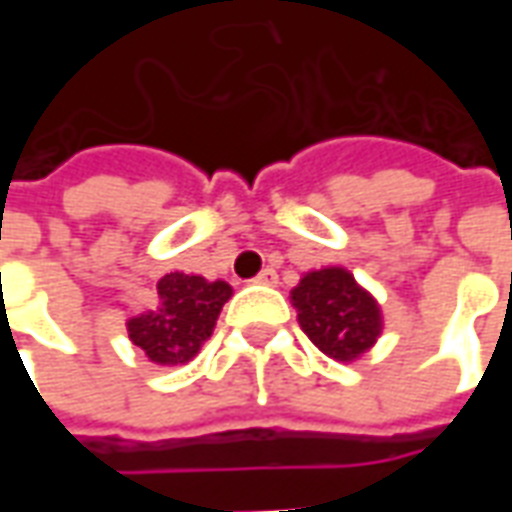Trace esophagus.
Here are the masks:
<instances>
[{"label":"esophagus","instance_id":"esophagus-1","mask_svg":"<svg viewBox=\"0 0 512 512\" xmlns=\"http://www.w3.org/2000/svg\"><path fill=\"white\" fill-rule=\"evenodd\" d=\"M277 271H274V268H263V271H260V274H257L255 277V282L257 285H277Z\"/></svg>","mask_w":512,"mask_h":512}]
</instances>
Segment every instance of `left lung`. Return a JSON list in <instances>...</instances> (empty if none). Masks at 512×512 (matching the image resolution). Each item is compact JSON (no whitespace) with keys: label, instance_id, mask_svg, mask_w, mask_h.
<instances>
[{"label":"left lung","instance_id":"8db88e82","mask_svg":"<svg viewBox=\"0 0 512 512\" xmlns=\"http://www.w3.org/2000/svg\"><path fill=\"white\" fill-rule=\"evenodd\" d=\"M304 334L337 362L365 354L381 334V310L376 299L356 285L345 268H321L304 274L293 288Z\"/></svg>","mask_w":512,"mask_h":512}]
</instances>
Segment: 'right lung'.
Listing matches in <instances>:
<instances>
[{
  "label": "right lung",
  "mask_w": 512,
  "mask_h": 512,
  "mask_svg": "<svg viewBox=\"0 0 512 512\" xmlns=\"http://www.w3.org/2000/svg\"><path fill=\"white\" fill-rule=\"evenodd\" d=\"M233 288L189 274L158 279V307L128 321V337L156 365H183L211 337L216 318Z\"/></svg>",
  "instance_id": "1"
}]
</instances>
